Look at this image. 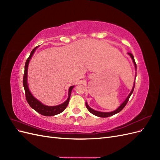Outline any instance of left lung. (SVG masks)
Masks as SVG:
<instances>
[{"mask_svg":"<svg viewBox=\"0 0 160 160\" xmlns=\"http://www.w3.org/2000/svg\"><path fill=\"white\" fill-rule=\"evenodd\" d=\"M128 55H129L131 57H132V59L133 62V63H134V65H135V69H137V66H136V63H135V59H134L133 55L132 54V53H130V52H128ZM135 83V81L134 82L133 89H132V91H131L130 93L129 94V95H128V98H126V99H125V100L123 101V103L122 105H121L117 109L113 111H111V112H100V111H95V110H94V109H91V108L89 107V106L88 105V104L87 103V102L85 103L86 108H88V109L89 110V111L90 113H91L92 114H93V115H96V116H98V117H100V118H108V117H110V116H112V115H115V114H116V113H118L120 112V111H122V110L125 108V106L126 105V104L128 103V101H129V98H130V96H131V95L132 94L133 91V90H134Z\"/></svg>","mask_w":160,"mask_h":160,"instance_id":"obj_1","label":"left lung"}]
</instances>
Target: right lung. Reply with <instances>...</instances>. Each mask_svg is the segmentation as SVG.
<instances>
[{
  "label": "right lung",
  "instance_id": "right-lung-1",
  "mask_svg": "<svg viewBox=\"0 0 160 160\" xmlns=\"http://www.w3.org/2000/svg\"><path fill=\"white\" fill-rule=\"evenodd\" d=\"M37 48V47L34 48V49H32V51H31V54H30V56L28 57V58L26 61L25 65V72H24V75H23L22 83H23L24 89H25V91L26 99L28 103L29 104L31 107L34 110H35L38 113H40V114H41L42 115H45V116H53V115L61 113L66 109L67 105H68V104H69L71 91H72V89H73L74 86H71L69 88V93H68V98H67L66 101H65L64 103H62L61 105H56V106H47V105H43L42 103H41L39 101L37 100L35 98V97H34L31 94V93L29 91V89H28V84H27L28 65V62H29L31 58L32 57L33 53L35 52Z\"/></svg>",
  "mask_w": 160,
  "mask_h": 160
}]
</instances>
